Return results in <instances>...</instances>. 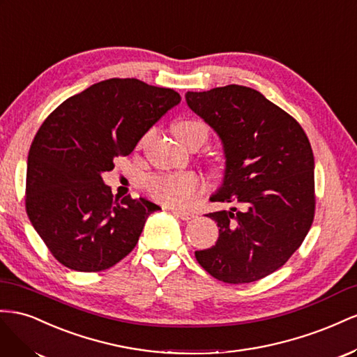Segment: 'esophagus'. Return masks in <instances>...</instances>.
<instances>
[{
	"label": "esophagus",
	"mask_w": 357,
	"mask_h": 357,
	"mask_svg": "<svg viewBox=\"0 0 357 357\" xmlns=\"http://www.w3.org/2000/svg\"><path fill=\"white\" fill-rule=\"evenodd\" d=\"M173 213H175L176 217H179L182 221H190V220L195 218V215H192V213H190V212H187V211H173Z\"/></svg>",
	"instance_id": "obj_1"
}]
</instances>
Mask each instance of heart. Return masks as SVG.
<instances>
[{"mask_svg": "<svg viewBox=\"0 0 357 357\" xmlns=\"http://www.w3.org/2000/svg\"><path fill=\"white\" fill-rule=\"evenodd\" d=\"M203 126L197 121H181L175 128H191ZM146 190L155 200L167 206L184 208L188 206L203 188V179L195 172L158 173L145 181Z\"/></svg>", "mask_w": 357, "mask_h": 357, "instance_id": "1", "label": "heart"}]
</instances>
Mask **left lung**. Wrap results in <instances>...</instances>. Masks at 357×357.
<instances>
[{"label":"left lung","mask_w":357,"mask_h":357,"mask_svg":"<svg viewBox=\"0 0 357 357\" xmlns=\"http://www.w3.org/2000/svg\"><path fill=\"white\" fill-rule=\"evenodd\" d=\"M188 107L218 135L226 167L211 212L215 245L196 251L200 266L229 284L252 282L280 269L314 220V155L299 122L259 91L227 85L185 94Z\"/></svg>","instance_id":"8db88e82"}]
</instances>
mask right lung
Segmentation results:
<instances>
[{
	"mask_svg": "<svg viewBox=\"0 0 357 357\" xmlns=\"http://www.w3.org/2000/svg\"><path fill=\"white\" fill-rule=\"evenodd\" d=\"M181 96L139 79H107L67 98L37 131L26 162V213L49 251L77 272L109 269L161 209L114 199L103 178Z\"/></svg>",
	"mask_w": 357,
	"mask_h": 357,
	"instance_id": "1",
	"label": "right lung"
}]
</instances>
